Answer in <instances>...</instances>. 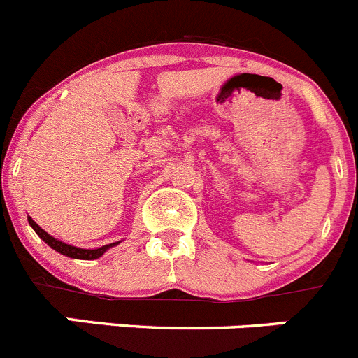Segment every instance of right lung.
<instances>
[{
    "label": "right lung",
    "instance_id": "1",
    "mask_svg": "<svg viewBox=\"0 0 358 358\" xmlns=\"http://www.w3.org/2000/svg\"><path fill=\"white\" fill-rule=\"evenodd\" d=\"M28 222L31 224V228L35 229V233L43 240V242L48 243V245H51L55 250H58V252H62L63 256H69V258L96 259V258H100V256H102L103 252L109 249V247L116 245V243H109V245H102V247H99V249H79V247H73V245H69V243H65V242H59V240H56L55 236H51L49 233L43 231V229L36 224L31 217H28Z\"/></svg>",
    "mask_w": 358,
    "mask_h": 358
}]
</instances>
